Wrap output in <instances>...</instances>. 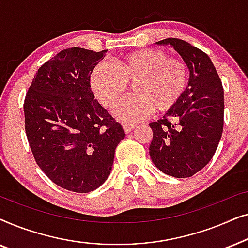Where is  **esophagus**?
Listing matches in <instances>:
<instances>
[{
	"label": "esophagus",
	"mask_w": 248,
	"mask_h": 248,
	"mask_svg": "<svg viewBox=\"0 0 248 248\" xmlns=\"http://www.w3.org/2000/svg\"><path fill=\"white\" fill-rule=\"evenodd\" d=\"M135 127H137V125H134V124H128V123L123 124V128H124V131L126 132V133H130V132L133 131Z\"/></svg>",
	"instance_id": "esophagus-1"
}]
</instances>
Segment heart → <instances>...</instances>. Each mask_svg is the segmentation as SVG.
<instances>
[{
	"instance_id": "obj_1",
	"label": "heart",
	"mask_w": 248,
	"mask_h": 248,
	"mask_svg": "<svg viewBox=\"0 0 248 248\" xmlns=\"http://www.w3.org/2000/svg\"><path fill=\"white\" fill-rule=\"evenodd\" d=\"M90 87L104 107H113L132 84L133 96L120 101L114 115L122 121H139L152 111L169 113L179 104L188 84L186 64L169 59L164 50L149 48L128 53L111 65L99 62L90 72Z\"/></svg>"
}]
</instances>
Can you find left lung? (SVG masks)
Segmentation results:
<instances>
[{"label": "left lung", "instance_id": "obj_1", "mask_svg": "<svg viewBox=\"0 0 248 248\" xmlns=\"http://www.w3.org/2000/svg\"><path fill=\"white\" fill-rule=\"evenodd\" d=\"M155 44L170 45L187 65V89L174 109L150 125L149 147L159 170L176 178L191 177L205 167L218 148L223 130V88L212 61L185 40L167 38Z\"/></svg>", "mask_w": 248, "mask_h": 248}]
</instances>
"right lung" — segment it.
<instances>
[{"label": "right lung", "mask_w": 248, "mask_h": 248, "mask_svg": "<svg viewBox=\"0 0 248 248\" xmlns=\"http://www.w3.org/2000/svg\"><path fill=\"white\" fill-rule=\"evenodd\" d=\"M106 52L61 50L39 67L25 98V128L33 158L50 181L67 191L99 187L125 137L91 91L90 72Z\"/></svg>", "instance_id": "1"}]
</instances>
